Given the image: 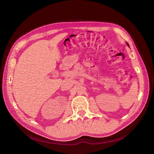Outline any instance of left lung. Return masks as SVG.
I'll list each match as a JSON object with an SVG mask.
<instances>
[{"label": "left lung", "instance_id": "obj_1", "mask_svg": "<svg viewBox=\"0 0 154 154\" xmlns=\"http://www.w3.org/2000/svg\"><path fill=\"white\" fill-rule=\"evenodd\" d=\"M127 43V45L128 46H129V45H128V42H126Z\"/></svg>", "mask_w": 154, "mask_h": 154}]
</instances>
